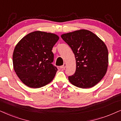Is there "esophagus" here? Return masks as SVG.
<instances>
[{"mask_svg":"<svg viewBox=\"0 0 121 121\" xmlns=\"http://www.w3.org/2000/svg\"><path fill=\"white\" fill-rule=\"evenodd\" d=\"M66 66H67V64L66 63H64L63 65L61 66L60 69H65L66 67Z\"/></svg>","mask_w":121,"mask_h":121,"instance_id":"esophagus-1","label":"esophagus"}]
</instances>
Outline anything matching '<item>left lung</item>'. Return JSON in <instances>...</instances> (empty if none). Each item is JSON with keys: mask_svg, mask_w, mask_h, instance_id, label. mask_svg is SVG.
Returning <instances> with one entry per match:
<instances>
[{"mask_svg": "<svg viewBox=\"0 0 121 121\" xmlns=\"http://www.w3.org/2000/svg\"><path fill=\"white\" fill-rule=\"evenodd\" d=\"M75 57L76 71L69 76L73 85L82 89L92 88L106 74L108 51L105 43L92 32L79 30L61 35Z\"/></svg>", "mask_w": 121, "mask_h": 121, "instance_id": "obj_1", "label": "left lung"}]
</instances>
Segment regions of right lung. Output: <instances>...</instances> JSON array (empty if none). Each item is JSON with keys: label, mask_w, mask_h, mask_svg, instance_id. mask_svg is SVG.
<instances>
[{"label": "right lung", "mask_w": 121, "mask_h": 121, "mask_svg": "<svg viewBox=\"0 0 121 121\" xmlns=\"http://www.w3.org/2000/svg\"><path fill=\"white\" fill-rule=\"evenodd\" d=\"M59 39L55 33L37 30L18 42L13 53V68L24 84L39 88L52 82L57 71L52 64V50Z\"/></svg>", "instance_id": "obj_1"}]
</instances>
